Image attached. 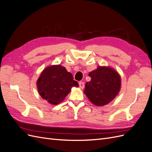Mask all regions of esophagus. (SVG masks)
<instances>
[{
	"label": "esophagus",
	"instance_id": "34e87169",
	"mask_svg": "<svg viewBox=\"0 0 152 152\" xmlns=\"http://www.w3.org/2000/svg\"><path fill=\"white\" fill-rule=\"evenodd\" d=\"M79 87H80L81 89H83L84 87V86H85V85H84V82H79Z\"/></svg>",
	"mask_w": 152,
	"mask_h": 152
}]
</instances>
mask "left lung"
I'll use <instances>...</instances> for the list:
<instances>
[{
	"mask_svg": "<svg viewBox=\"0 0 152 152\" xmlns=\"http://www.w3.org/2000/svg\"><path fill=\"white\" fill-rule=\"evenodd\" d=\"M89 75L91 79L86 82L84 93L94 104L103 106L109 103L120 91L121 77L113 68L98 66Z\"/></svg>",
	"mask_w": 152,
	"mask_h": 152,
	"instance_id": "1",
	"label": "left lung"
}]
</instances>
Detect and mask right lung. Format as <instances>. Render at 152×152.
Returning a JSON list of instances; mask_svg holds the SVG:
<instances>
[{
	"mask_svg": "<svg viewBox=\"0 0 152 152\" xmlns=\"http://www.w3.org/2000/svg\"><path fill=\"white\" fill-rule=\"evenodd\" d=\"M79 87L71 73L61 65L47 67L37 80L38 91L44 99L52 104H58L65 99L72 87Z\"/></svg>",
	"mask_w": 152,
	"mask_h": 152,
	"instance_id": "obj_1",
	"label": "right lung"
}]
</instances>
